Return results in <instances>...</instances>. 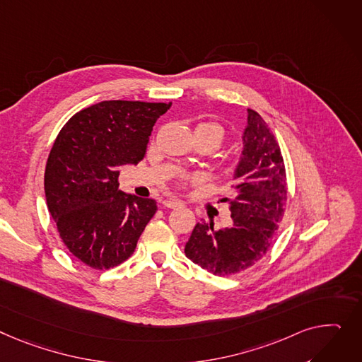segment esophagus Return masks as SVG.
<instances>
[{
    "label": "esophagus",
    "mask_w": 362,
    "mask_h": 362,
    "mask_svg": "<svg viewBox=\"0 0 362 362\" xmlns=\"http://www.w3.org/2000/svg\"><path fill=\"white\" fill-rule=\"evenodd\" d=\"M163 206L175 209V208H180V206H182V202H179V201H176V199H173V198H167V199L163 201Z\"/></svg>",
    "instance_id": "34e87169"
}]
</instances>
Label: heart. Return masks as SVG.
Wrapping results in <instances>:
<instances>
[{
    "label": "heart",
    "mask_w": 362,
    "mask_h": 362,
    "mask_svg": "<svg viewBox=\"0 0 362 362\" xmlns=\"http://www.w3.org/2000/svg\"><path fill=\"white\" fill-rule=\"evenodd\" d=\"M195 136H202L209 139L212 142V146L216 148L226 138V129L220 122H216V120H206V122L198 124L195 129ZM237 165H238V161L234 158L227 161V168L230 172H234ZM201 180H202V175L199 173H182L176 177V185L180 189H185L194 183H199Z\"/></svg>",
    "instance_id": "heart-1"
}]
</instances>
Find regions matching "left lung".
Instances as JSON below:
<instances>
[{
  "label": "left lung",
  "mask_w": 362,
  "mask_h": 362,
  "mask_svg": "<svg viewBox=\"0 0 362 362\" xmlns=\"http://www.w3.org/2000/svg\"><path fill=\"white\" fill-rule=\"evenodd\" d=\"M245 148L230 202L233 226L215 230L197 224L185 255L218 276L235 275L257 263L272 247L286 206V170L279 144L262 116L247 109Z\"/></svg>",
  "instance_id": "left-lung-1"
}]
</instances>
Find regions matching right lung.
I'll return each instance as SVG.
<instances>
[{
    "instance_id": "add662e5",
    "label": "right lung",
    "mask_w": 362,
    "mask_h": 362,
    "mask_svg": "<svg viewBox=\"0 0 362 362\" xmlns=\"http://www.w3.org/2000/svg\"><path fill=\"white\" fill-rule=\"evenodd\" d=\"M170 103L106 100L71 116L45 168L46 205L62 243L87 267L125 262L157 212L150 198L120 192L119 170L146 156L156 120Z\"/></svg>"
}]
</instances>
